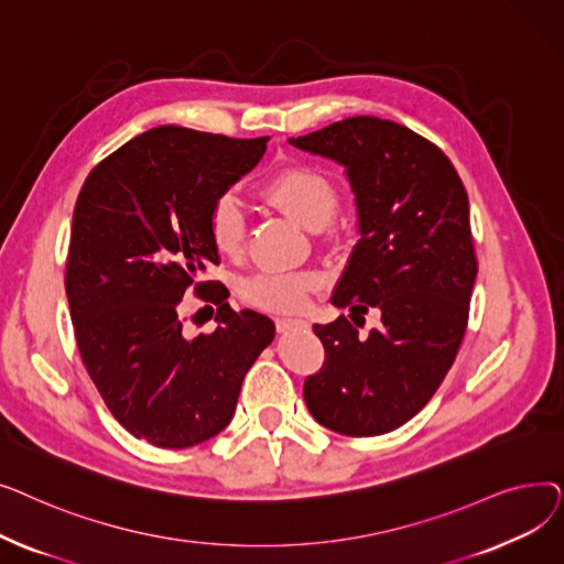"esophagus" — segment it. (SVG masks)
<instances>
[{
    "label": "esophagus",
    "instance_id": "1",
    "mask_svg": "<svg viewBox=\"0 0 564 564\" xmlns=\"http://www.w3.org/2000/svg\"><path fill=\"white\" fill-rule=\"evenodd\" d=\"M276 329H279V334L306 332L308 329V322L306 319H294V317H279L276 319Z\"/></svg>",
    "mask_w": 564,
    "mask_h": 564
}]
</instances>
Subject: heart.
<instances>
[{
    "mask_svg": "<svg viewBox=\"0 0 564 564\" xmlns=\"http://www.w3.org/2000/svg\"><path fill=\"white\" fill-rule=\"evenodd\" d=\"M262 196L306 230L327 226L338 200L329 177L306 164H290L274 173L264 183ZM245 228L240 200L232 192L219 194L207 213V232L215 249L224 256H235L242 249ZM313 288L315 279L311 274L262 272L242 281L240 297L262 311H297L306 304Z\"/></svg>",
    "mask_w": 564,
    "mask_h": 564,
    "instance_id": "b5f03b06",
    "label": "heart"
}]
</instances>
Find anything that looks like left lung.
<instances>
[{
    "mask_svg": "<svg viewBox=\"0 0 564 564\" xmlns=\"http://www.w3.org/2000/svg\"><path fill=\"white\" fill-rule=\"evenodd\" d=\"M288 141L340 164L357 203L359 242L332 304L381 315L368 338L345 315L313 324L324 366L304 383L306 406L338 434H387L430 402L466 332L478 276L466 189L434 143L375 116Z\"/></svg>",
    "mask_w": 564,
    "mask_h": 564,
    "instance_id": "1",
    "label": "left lung"
}]
</instances>
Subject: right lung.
I'll list each match as a JSON object with an SVG mask.
<instances>
[{
  "label": "right lung",
  "mask_w": 564,
  "mask_h": 564,
  "mask_svg": "<svg viewBox=\"0 0 564 564\" xmlns=\"http://www.w3.org/2000/svg\"><path fill=\"white\" fill-rule=\"evenodd\" d=\"M267 141L153 128L105 158L77 196L66 294L82 361L113 419L158 448L217 436L274 340L270 317L232 311L219 281H200L219 264L210 205L262 160ZM189 286L218 304L213 335L182 329Z\"/></svg>",
  "instance_id": "1"
}]
</instances>
